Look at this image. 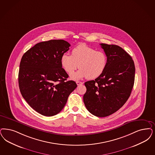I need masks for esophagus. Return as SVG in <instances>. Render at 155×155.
I'll return each mask as SVG.
<instances>
[{"mask_svg": "<svg viewBox=\"0 0 155 155\" xmlns=\"http://www.w3.org/2000/svg\"><path fill=\"white\" fill-rule=\"evenodd\" d=\"M76 84H77V85H82L84 83L82 82H81V81H77Z\"/></svg>", "mask_w": 155, "mask_h": 155, "instance_id": "1", "label": "esophagus"}]
</instances>
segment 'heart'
I'll return each mask as SVG.
<instances>
[{"label":"heart","mask_w":155,"mask_h":155,"mask_svg":"<svg viewBox=\"0 0 155 155\" xmlns=\"http://www.w3.org/2000/svg\"><path fill=\"white\" fill-rule=\"evenodd\" d=\"M61 64L69 74L73 73L79 67L80 69L71 75L74 80L84 77L93 80L100 77L105 71L107 55L85 45H79L72 50L71 55L64 53L61 55Z\"/></svg>","instance_id":"obj_1"}]
</instances>
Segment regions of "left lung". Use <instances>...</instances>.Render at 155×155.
I'll return each mask as SVG.
<instances>
[{
    "mask_svg": "<svg viewBox=\"0 0 155 155\" xmlns=\"http://www.w3.org/2000/svg\"><path fill=\"white\" fill-rule=\"evenodd\" d=\"M100 45L107 55V66L95 80L85 83L83 99L89 112L104 117L117 112L128 100L134 87L135 66L132 57L121 47Z\"/></svg>",
    "mask_w": 155,
    "mask_h": 155,
    "instance_id": "8db88e82",
    "label": "left lung"
}]
</instances>
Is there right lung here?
I'll return each instance as SVG.
<instances>
[{
	"instance_id": "add662e5",
	"label": "right lung",
	"mask_w": 155,
	"mask_h": 155,
	"mask_svg": "<svg viewBox=\"0 0 155 155\" xmlns=\"http://www.w3.org/2000/svg\"><path fill=\"white\" fill-rule=\"evenodd\" d=\"M69 43L54 39L36 44L23 54L18 74L21 96L36 112L45 116L60 112L77 87L61 64Z\"/></svg>"
}]
</instances>
